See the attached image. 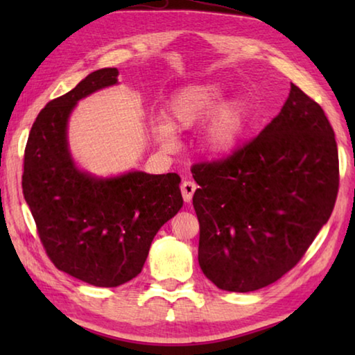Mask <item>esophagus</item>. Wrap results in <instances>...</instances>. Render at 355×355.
Returning a JSON list of instances; mask_svg holds the SVG:
<instances>
[{"instance_id": "34e87169", "label": "esophagus", "mask_w": 355, "mask_h": 355, "mask_svg": "<svg viewBox=\"0 0 355 355\" xmlns=\"http://www.w3.org/2000/svg\"><path fill=\"white\" fill-rule=\"evenodd\" d=\"M180 189H182L183 200L189 203L192 200V196H194V192L197 189V184L194 182H191V180H186V182H183L182 186H180Z\"/></svg>"}]
</instances>
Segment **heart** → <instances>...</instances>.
<instances>
[{
  "mask_svg": "<svg viewBox=\"0 0 355 355\" xmlns=\"http://www.w3.org/2000/svg\"><path fill=\"white\" fill-rule=\"evenodd\" d=\"M224 91L216 83L188 84L172 95L167 103V120L153 125V135L163 148L177 147L175 130H191L207 120L202 131V147L208 155L222 156L233 152L241 141L248 110L241 100L219 105Z\"/></svg>",
  "mask_w": 355,
  "mask_h": 355,
  "instance_id": "1",
  "label": "heart"
}]
</instances>
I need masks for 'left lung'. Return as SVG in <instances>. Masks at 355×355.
Returning <instances> with one entry per match:
<instances>
[{
  "instance_id": "obj_1",
  "label": "left lung",
  "mask_w": 355,
  "mask_h": 355,
  "mask_svg": "<svg viewBox=\"0 0 355 355\" xmlns=\"http://www.w3.org/2000/svg\"><path fill=\"white\" fill-rule=\"evenodd\" d=\"M199 184V264L225 291L249 293L296 266L338 194V150L322 107L291 84L277 117L225 159L191 167Z\"/></svg>"
}]
</instances>
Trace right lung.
I'll return each instance as SVG.
<instances>
[{
  "label": "right lung",
  "instance_id": "right-lung-1",
  "mask_svg": "<svg viewBox=\"0 0 355 355\" xmlns=\"http://www.w3.org/2000/svg\"><path fill=\"white\" fill-rule=\"evenodd\" d=\"M117 69L87 75L39 112L23 163V196L46 255L61 271L112 288L142 271L156 233L183 207L177 173L133 171L111 178L71 159L67 122L78 101L117 84Z\"/></svg>",
  "mask_w": 355,
  "mask_h": 355
}]
</instances>
